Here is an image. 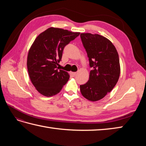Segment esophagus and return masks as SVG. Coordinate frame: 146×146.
<instances>
[{"mask_svg":"<svg viewBox=\"0 0 146 146\" xmlns=\"http://www.w3.org/2000/svg\"><path fill=\"white\" fill-rule=\"evenodd\" d=\"M70 74L73 76H75L76 75V72H71Z\"/></svg>","mask_w":146,"mask_h":146,"instance_id":"esophagus-1","label":"esophagus"}]
</instances>
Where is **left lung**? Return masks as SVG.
I'll use <instances>...</instances> for the list:
<instances>
[{"mask_svg": "<svg viewBox=\"0 0 146 146\" xmlns=\"http://www.w3.org/2000/svg\"><path fill=\"white\" fill-rule=\"evenodd\" d=\"M80 37L92 69L88 81L80 86V92L88 100L97 101L112 90L119 80V54L111 42L104 36L82 33Z\"/></svg>", "mask_w": 146, "mask_h": 146, "instance_id": "8db88e82", "label": "left lung"}]
</instances>
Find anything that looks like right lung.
Here are the masks:
<instances>
[{
  "mask_svg": "<svg viewBox=\"0 0 146 146\" xmlns=\"http://www.w3.org/2000/svg\"><path fill=\"white\" fill-rule=\"evenodd\" d=\"M60 28L50 27L37 37L27 56L30 79L40 94L51 97L58 94L70 78L66 71L58 70L65 46L80 35Z\"/></svg>",
  "mask_w": 146,
  "mask_h": 146,
  "instance_id": "add662e5",
  "label": "right lung"
}]
</instances>
